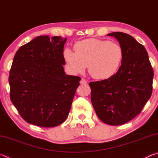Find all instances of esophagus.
<instances>
[{"mask_svg": "<svg viewBox=\"0 0 158 158\" xmlns=\"http://www.w3.org/2000/svg\"><path fill=\"white\" fill-rule=\"evenodd\" d=\"M87 83H88V81L84 78H82L81 79V81H80V84H86Z\"/></svg>", "mask_w": 158, "mask_h": 158, "instance_id": "obj_1", "label": "esophagus"}]
</instances>
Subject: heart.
Here are the masks:
<instances>
[{
    "mask_svg": "<svg viewBox=\"0 0 158 158\" xmlns=\"http://www.w3.org/2000/svg\"><path fill=\"white\" fill-rule=\"evenodd\" d=\"M74 51L66 48L64 57L67 66L74 74L84 73L88 65V73L94 79H107L113 77L121 66L124 51L115 42L98 39L79 41Z\"/></svg>",
    "mask_w": 158,
    "mask_h": 158,
    "instance_id": "heart-1",
    "label": "heart"
}]
</instances>
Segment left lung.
Masks as SVG:
<instances>
[{
  "mask_svg": "<svg viewBox=\"0 0 158 158\" xmlns=\"http://www.w3.org/2000/svg\"><path fill=\"white\" fill-rule=\"evenodd\" d=\"M124 51L119 69L110 78L90 82L91 102L102 121L124 124L139 114L150 99L153 70L144 45L128 34L112 32Z\"/></svg>",
  "mask_w": 158,
  "mask_h": 158,
  "instance_id": "left-lung-1",
  "label": "left lung"
}]
</instances>
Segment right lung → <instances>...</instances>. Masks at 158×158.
<instances>
[{"mask_svg":"<svg viewBox=\"0 0 158 158\" xmlns=\"http://www.w3.org/2000/svg\"><path fill=\"white\" fill-rule=\"evenodd\" d=\"M65 42L61 36H39L14 55L9 75L10 99L31 124L54 127L69 114L81 78L65 73Z\"/></svg>","mask_w":158,"mask_h":158,"instance_id":"right-lung-1","label":"right lung"}]
</instances>
